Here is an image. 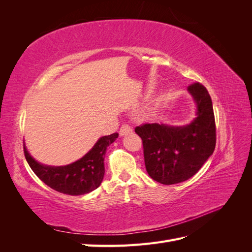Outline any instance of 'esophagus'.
Wrapping results in <instances>:
<instances>
[{
  "instance_id": "1",
  "label": "esophagus",
  "mask_w": 252,
  "mask_h": 252,
  "mask_svg": "<svg viewBox=\"0 0 252 252\" xmlns=\"http://www.w3.org/2000/svg\"><path fill=\"white\" fill-rule=\"evenodd\" d=\"M131 132H132V128L130 126H128V125H123L120 129V135L121 136H124V135H126L128 133H131Z\"/></svg>"
}]
</instances>
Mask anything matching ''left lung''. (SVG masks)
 <instances>
[{"label": "left lung", "instance_id": "8db88e82", "mask_svg": "<svg viewBox=\"0 0 252 252\" xmlns=\"http://www.w3.org/2000/svg\"><path fill=\"white\" fill-rule=\"evenodd\" d=\"M187 90L195 105L190 123L145 124L134 129L143 141L149 177L164 185L193 177L216 147L215 114L208 91L200 83L192 84Z\"/></svg>", "mask_w": 252, "mask_h": 252}]
</instances>
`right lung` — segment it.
I'll return each mask as SVG.
<instances>
[{
	"instance_id": "add662e5",
	"label": "right lung",
	"mask_w": 252,
	"mask_h": 252,
	"mask_svg": "<svg viewBox=\"0 0 252 252\" xmlns=\"http://www.w3.org/2000/svg\"><path fill=\"white\" fill-rule=\"evenodd\" d=\"M118 136V133L101 136L85 156L64 166H50L37 162L29 154L25 144L24 154L30 168L47 186L61 193L82 195L94 191L101 185L105 173L106 149Z\"/></svg>"
}]
</instances>
